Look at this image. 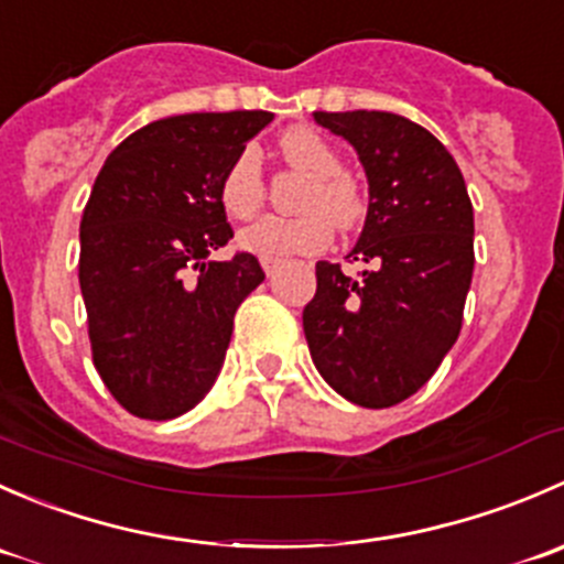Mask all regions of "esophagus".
Instances as JSON below:
<instances>
[{"label":"esophagus","mask_w":564,"mask_h":564,"mask_svg":"<svg viewBox=\"0 0 564 564\" xmlns=\"http://www.w3.org/2000/svg\"><path fill=\"white\" fill-rule=\"evenodd\" d=\"M261 267H264L267 275H275L278 267H281V259H261Z\"/></svg>","instance_id":"esophagus-1"}]
</instances>
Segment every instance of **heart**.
Here are the masks:
<instances>
[{"instance_id":"1","label":"heart","mask_w":564,"mask_h":564,"mask_svg":"<svg viewBox=\"0 0 564 564\" xmlns=\"http://www.w3.org/2000/svg\"><path fill=\"white\" fill-rule=\"evenodd\" d=\"M283 161L308 174L300 196L303 215H264L240 231V248L261 259L318 253L333 242V224L351 229L362 218V198L355 182L340 172V158L316 130L289 128L278 139ZM264 174L256 147H242L218 182L220 207L231 218H250L264 204ZM334 220L329 221L328 218Z\"/></svg>"}]
</instances>
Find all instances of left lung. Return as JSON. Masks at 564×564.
Wrapping results in <instances>:
<instances>
[{
    "mask_svg": "<svg viewBox=\"0 0 564 564\" xmlns=\"http://www.w3.org/2000/svg\"><path fill=\"white\" fill-rule=\"evenodd\" d=\"M355 147L368 215L344 275L318 261L303 329L316 371L346 401L384 409L414 395L456 344L475 270V218L464 176L436 135L390 111H314Z\"/></svg>",
    "mask_w": 564,
    "mask_h": 564,
    "instance_id": "8db88e82",
    "label": "left lung"
}]
</instances>
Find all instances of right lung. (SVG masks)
<instances>
[{
    "mask_svg": "<svg viewBox=\"0 0 564 564\" xmlns=\"http://www.w3.org/2000/svg\"><path fill=\"white\" fill-rule=\"evenodd\" d=\"M270 122V111L158 119L128 135L95 180L78 283L95 368L135 417H180L207 395L237 308L264 281L253 253H209L235 237L220 176Z\"/></svg>",
    "mask_w": 564,
    "mask_h": 564,
    "instance_id": "obj_1",
    "label": "right lung"
}]
</instances>
